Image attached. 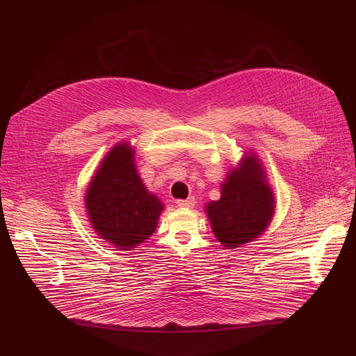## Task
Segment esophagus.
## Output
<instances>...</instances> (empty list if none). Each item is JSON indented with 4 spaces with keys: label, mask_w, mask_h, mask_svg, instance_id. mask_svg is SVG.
Returning <instances> with one entry per match:
<instances>
[{
    "label": "esophagus",
    "mask_w": 356,
    "mask_h": 356,
    "mask_svg": "<svg viewBox=\"0 0 356 356\" xmlns=\"http://www.w3.org/2000/svg\"><path fill=\"white\" fill-rule=\"evenodd\" d=\"M176 204H177L179 207H181V208H193L196 202H195V197L191 196V197H188V199H179Z\"/></svg>",
    "instance_id": "34e87169"
}]
</instances>
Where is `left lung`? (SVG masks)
Here are the masks:
<instances>
[{
    "label": "left lung",
    "instance_id": "obj_1",
    "mask_svg": "<svg viewBox=\"0 0 356 356\" xmlns=\"http://www.w3.org/2000/svg\"><path fill=\"white\" fill-rule=\"evenodd\" d=\"M275 195L257 154L245 152L221 183V197L205 205L212 233L225 249H237L265 233L275 215Z\"/></svg>",
    "mask_w": 356,
    "mask_h": 356
}]
</instances>
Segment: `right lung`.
Segmentation results:
<instances>
[{"label":"right lung","mask_w":356,"mask_h":356,"mask_svg":"<svg viewBox=\"0 0 356 356\" xmlns=\"http://www.w3.org/2000/svg\"><path fill=\"white\" fill-rule=\"evenodd\" d=\"M86 211L91 228L118 250H135L157 228L164 209L138 175L135 148L119 143L106 154L86 196Z\"/></svg>","instance_id":"add662e5"}]
</instances>
